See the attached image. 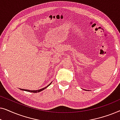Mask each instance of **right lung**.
<instances>
[{
    "label": "right lung",
    "instance_id": "right-lung-1",
    "mask_svg": "<svg viewBox=\"0 0 120 120\" xmlns=\"http://www.w3.org/2000/svg\"><path fill=\"white\" fill-rule=\"evenodd\" d=\"M52 82H51L50 84H49V85H47V86L46 87H45L44 88H41V89H40V90H24V89H21V88H20V90H22V91H27V92H32V93H37V92H40L43 91L44 90H45L46 88L47 87L50 86V85L51 84Z\"/></svg>",
    "mask_w": 120,
    "mask_h": 120
}]
</instances>
